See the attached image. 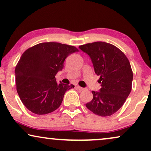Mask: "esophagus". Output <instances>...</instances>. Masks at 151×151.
<instances>
[{"mask_svg":"<svg viewBox=\"0 0 151 151\" xmlns=\"http://www.w3.org/2000/svg\"><path fill=\"white\" fill-rule=\"evenodd\" d=\"M77 87L78 88V89H79L80 90V91H84V90H85V88H83V87H80V86H77V87Z\"/></svg>","mask_w":151,"mask_h":151,"instance_id":"obj_1","label":"esophagus"}]
</instances>
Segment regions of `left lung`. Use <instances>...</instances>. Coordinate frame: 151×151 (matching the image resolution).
<instances>
[{
  "label": "left lung",
  "mask_w": 151,
  "mask_h": 151,
  "mask_svg": "<svg viewBox=\"0 0 151 151\" xmlns=\"http://www.w3.org/2000/svg\"><path fill=\"white\" fill-rule=\"evenodd\" d=\"M79 48L89 55L101 84L100 91H92L93 99L86 107L99 116H111L123 106L132 89L130 62L120 49L109 43H89Z\"/></svg>",
  "instance_id": "1"
}]
</instances>
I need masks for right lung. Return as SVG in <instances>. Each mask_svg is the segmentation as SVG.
<instances>
[{
	"label": "right lung",
	"mask_w": 151,
	"mask_h": 151,
	"mask_svg": "<svg viewBox=\"0 0 151 151\" xmlns=\"http://www.w3.org/2000/svg\"><path fill=\"white\" fill-rule=\"evenodd\" d=\"M78 49L58 42H44L23 52L15 68L17 91L23 104L39 115L52 112L61 105L64 93L74 85L57 83L55 76L67 56Z\"/></svg>",
	"instance_id": "add662e5"
}]
</instances>
